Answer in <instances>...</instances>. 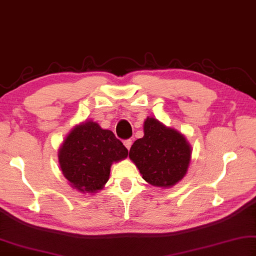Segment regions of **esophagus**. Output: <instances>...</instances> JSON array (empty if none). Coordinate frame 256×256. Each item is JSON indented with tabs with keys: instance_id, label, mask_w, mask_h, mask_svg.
<instances>
[{
	"instance_id": "obj_1",
	"label": "esophagus",
	"mask_w": 256,
	"mask_h": 256,
	"mask_svg": "<svg viewBox=\"0 0 256 256\" xmlns=\"http://www.w3.org/2000/svg\"><path fill=\"white\" fill-rule=\"evenodd\" d=\"M124 145L127 147V150H130V147L132 145V140H124Z\"/></svg>"
}]
</instances>
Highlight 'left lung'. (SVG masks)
<instances>
[{"mask_svg": "<svg viewBox=\"0 0 256 256\" xmlns=\"http://www.w3.org/2000/svg\"><path fill=\"white\" fill-rule=\"evenodd\" d=\"M142 178L155 186H172L184 176L191 158L186 138L158 120L147 118L144 137L137 140L129 150Z\"/></svg>", "mask_w": 256, "mask_h": 256, "instance_id": "obj_1", "label": "left lung"}]
</instances>
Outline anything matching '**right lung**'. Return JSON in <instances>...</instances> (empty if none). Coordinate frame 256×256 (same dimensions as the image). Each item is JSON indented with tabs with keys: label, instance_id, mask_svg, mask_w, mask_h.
Returning <instances> with one entry per match:
<instances>
[{
	"label": "right lung",
	"instance_id": "add662e5",
	"mask_svg": "<svg viewBox=\"0 0 256 256\" xmlns=\"http://www.w3.org/2000/svg\"><path fill=\"white\" fill-rule=\"evenodd\" d=\"M128 150L111 130L93 121L76 127L60 147L58 158L64 176L80 192H96L109 180L112 162L126 158Z\"/></svg>",
	"mask_w": 256,
	"mask_h": 256
}]
</instances>
